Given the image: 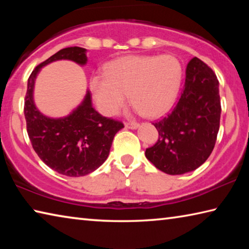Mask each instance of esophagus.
Returning <instances> with one entry per match:
<instances>
[{"mask_svg": "<svg viewBox=\"0 0 249 249\" xmlns=\"http://www.w3.org/2000/svg\"><path fill=\"white\" fill-rule=\"evenodd\" d=\"M125 127L135 129V128L140 127V124H138L137 122H126V123H125Z\"/></svg>", "mask_w": 249, "mask_h": 249, "instance_id": "1", "label": "esophagus"}]
</instances>
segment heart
<instances>
[{"mask_svg":"<svg viewBox=\"0 0 249 249\" xmlns=\"http://www.w3.org/2000/svg\"><path fill=\"white\" fill-rule=\"evenodd\" d=\"M182 80V67L171 54H129L109 62L105 73L94 75L91 89L105 115H114L129 101L142 115L156 117L174 104Z\"/></svg>","mask_w":249,"mask_h":249,"instance_id":"heart-1","label":"heart"}]
</instances>
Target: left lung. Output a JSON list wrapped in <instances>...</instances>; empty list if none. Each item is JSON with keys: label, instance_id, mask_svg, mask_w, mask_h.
Masks as SVG:
<instances>
[{"label": "left lung", "instance_id": "1", "mask_svg": "<svg viewBox=\"0 0 249 249\" xmlns=\"http://www.w3.org/2000/svg\"><path fill=\"white\" fill-rule=\"evenodd\" d=\"M221 119L218 80L210 67L195 57L174 109L154 125L158 141L146 149V158L168 175L196 170L215 146Z\"/></svg>", "mask_w": 249, "mask_h": 249}]
</instances>
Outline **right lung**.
Returning a JSON list of instances; mask_svg holds the SVG:
<instances>
[{"label":"right lung","mask_w":249,"mask_h":249,"mask_svg":"<svg viewBox=\"0 0 249 249\" xmlns=\"http://www.w3.org/2000/svg\"><path fill=\"white\" fill-rule=\"evenodd\" d=\"M86 53L81 47H68L41 62L29 75L25 95L24 114L34 150L49 168L68 177L86 176L98 169L107 158L115 134L124 127L122 122L95 111L89 91L81 105L64 119L45 116L34 104V82L41 67L61 59L86 65Z\"/></svg>","instance_id":"1"}]
</instances>
